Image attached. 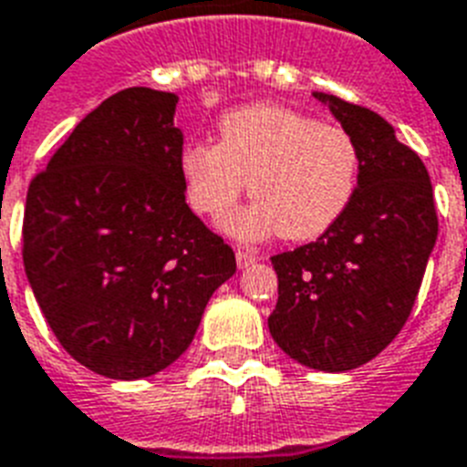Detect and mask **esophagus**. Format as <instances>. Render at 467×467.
<instances>
[{
    "label": "esophagus",
    "mask_w": 467,
    "mask_h": 467,
    "mask_svg": "<svg viewBox=\"0 0 467 467\" xmlns=\"http://www.w3.org/2000/svg\"><path fill=\"white\" fill-rule=\"evenodd\" d=\"M234 256H237V266L240 268L252 266L254 261H256V256H254L252 252H246V249H237V254H234Z\"/></svg>",
    "instance_id": "obj_1"
}]
</instances>
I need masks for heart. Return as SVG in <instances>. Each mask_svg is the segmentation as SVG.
Returning <instances> with one entry per match:
<instances>
[{
  "instance_id": "b5f03b06",
  "label": "heart",
  "mask_w": 467,
  "mask_h": 467,
  "mask_svg": "<svg viewBox=\"0 0 467 467\" xmlns=\"http://www.w3.org/2000/svg\"><path fill=\"white\" fill-rule=\"evenodd\" d=\"M196 213H225L244 192L254 201L227 215L223 230L240 240L268 234L314 240L343 218L359 180V148L348 129L285 105H249L218 122V143H189L180 155Z\"/></svg>"
}]
</instances>
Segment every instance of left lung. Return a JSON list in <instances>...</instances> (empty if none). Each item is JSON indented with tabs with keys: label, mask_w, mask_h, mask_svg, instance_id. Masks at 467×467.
Segmentation results:
<instances>
[{
	"label": "left lung",
	"mask_w": 467,
	"mask_h": 467,
	"mask_svg": "<svg viewBox=\"0 0 467 467\" xmlns=\"http://www.w3.org/2000/svg\"><path fill=\"white\" fill-rule=\"evenodd\" d=\"M359 148L355 199L317 242L271 256L278 305L268 331L299 365L358 369L412 312L439 233L430 172L384 117L314 93Z\"/></svg>",
	"instance_id": "left-lung-1"
}]
</instances>
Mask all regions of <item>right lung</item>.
I'll use <instances>...</instances> for the list:
<instances>
[{"mask_svg": "<svg viewBox=\"0 0 467 467\" xmlns=\"http://www.w3.org/2000/svg\"><path fill=\"white\" fill-rule=\"evenodd\" d=\"M177 100L153 88L102 100L26 199L24 266L49 328L76 362L119 381L172 365L237 271L184 199Z\"/></svg>", "mask_w": 467, "mask_h": 467, "instance_id": "add662e5", "label": "right lung"}]
</instances>
